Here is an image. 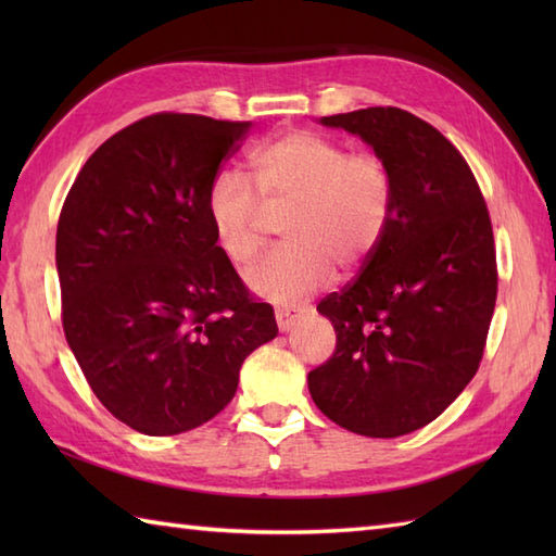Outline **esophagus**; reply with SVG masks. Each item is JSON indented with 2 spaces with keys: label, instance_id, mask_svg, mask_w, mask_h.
<instances>
[{
  "label": "esophagus",
  "instance_id": "1",
  "mask_svg": "<svg viewBox=\"0 0 556 556\" xmlns=\"http://www.w3.org/2000/svg\"><path fill=\"white\" fill-rule=\"evenodd\" d=\"M303 313H305V311H303V308H296V305H279V308L275 311L279 332H289V329L301 320Z\"/></svg>",
  "mask_w": 556,
  "mask_h": 556
}]
</instances>
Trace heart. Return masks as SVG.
<instances>
[{
	"instance_id": "b5f03b06",
	"label": "heart",
	"mask_w": 556,
	"mask_h": 556,
	"mask_svg": "<svg viewBox=\"0 0 556 556\" xmlns=\"http://www.w3.org/2000/svg\"><path fill=\"white\" fill-rule=\"evenodd\" d=\"M253 169L257 188L241 172L215 174L205 212L222 255L245 267L263 251L267 210H291L289 245L248 271V287L260 296L303 299L327 285L334 265L356 271L377 253L392 219L394 188L372 152H349L332 136L296 128L257 148Z\"/></svg>"
}]
</instances>
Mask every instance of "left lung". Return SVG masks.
Listing matches in <instances>:
<instances>
[{
    "mask_svg": "<svg viewBox=\"0 0 556 556\" xmlns=\"http://www.w3.org/2000/svg\"><path fill=\"white\" fill-rule=\"evenodd\" d=\"M361 136L392 176V219L358 277L317 311L334 325L332 358L308 372L329 420L365 437L432 422L473 380L497 301V255L464 155L399 108L323 116Z\"/></svg>",
    "mask_w": 556,
    "mask_h": 556,
    "instance_id": "1",
    "label": "left lung"
}]
</instances>
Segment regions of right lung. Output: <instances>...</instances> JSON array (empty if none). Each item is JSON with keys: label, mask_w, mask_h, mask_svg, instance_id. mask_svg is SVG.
Listing matches in <instances>:
<instances>
[{"label": "right lung", "mask_w": 556, "mask_h": 556, "mask_svg": "<svg viewBox=\"0 0 556 556\" xmlns=\"http://www.w3.org/2000/svg\"><path fill=\"white\" fill-rule=\"evenodd\" d=\"M251 122L146 116L83 164L56 224L62 325L92 392L143 434L193 430L277 337L222 255L205 195Z\"/></svg>", "instance_id": "add662e5"}]
</instances>
